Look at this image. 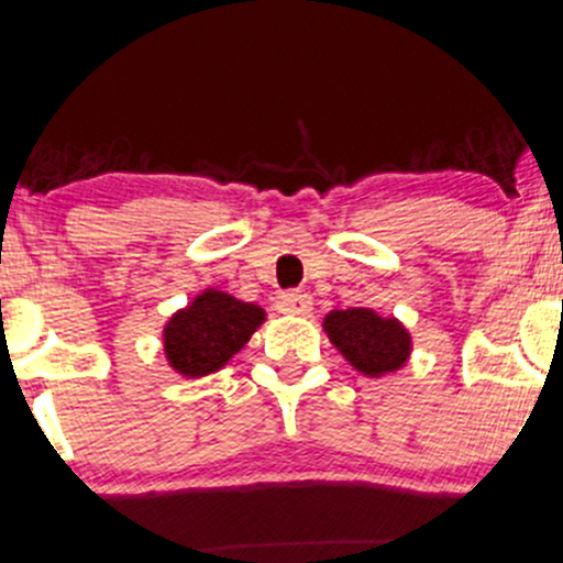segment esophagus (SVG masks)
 <instances>
[{"label": "esophagus", "instance_id": "34e87169", "mask_svg": "<svg viewBox=\"0 0 563 563\" xmlns=\"http://www.w3.org/2000/svg\"><path fill=\"white\" fill-rule=\"evenodd\" d=\"M277 310L286 312V316H310L312 299L305 291H288L277 297Z\"/></svg>", "mask_w": 563, "mask_h": 563}]
</instances>
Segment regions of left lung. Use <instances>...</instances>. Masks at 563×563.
<instances>
[{
  "label": "left lung",
  "instance_id": "obj_1",
  "mask_svg": "<svg viewBox=\"0 0 563 563\" xmlns=\"http://www.w3.org/2000/svg\"><path fill=\"white\" fill-rule=\"evenodd\" d=\"M323 331L340 356L366 377L390 375L410 361V331L399 318H386L372 307L331 310L323 318Z\"/></svg>",
  "mask_w": 563,
  "mask_h": 563
}]
</instances>
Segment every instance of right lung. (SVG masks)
<instances>
[{
	"instance_id": "right-lung-1",
	"label": "right lung",
	"mask_w": 563,
	"mask_h": 563,
	"mask_svg": "<svg viewBox=\"0 0 563 563\" xmlns=\"http://www.w3.org/2000/svg\"><path fill=\"white\" fill-rule=\"evenodd\" d=\"M264 321V307L218 288H205L164 323V358L188 380L212 375L247 345Z\"/></svg>"
}]
</instances>
